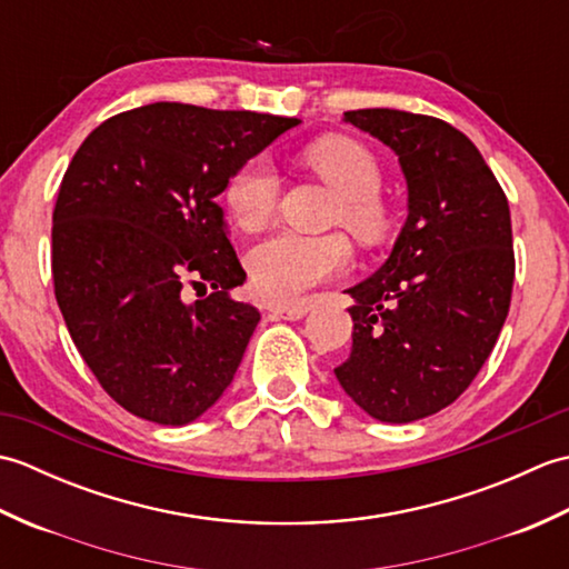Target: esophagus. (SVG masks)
Returning <instances> with one entry per match:
<instances>
[{
	"mask_svg": "<svg viewBox=\"0 0 569 569\" xmlns=\"http://www.w3.org/2000/svg\"><path fill=\"white\" fill-rule=\"evenodd\" d=\"M276 318H283V320H300L306 318L310 312V303L303 300V303H288V306H271L269 308Z\"/></svg>",
	"mask_w": 569,
	"mask_h": 569,
	"instance_id": "esophagus-1",
	"label": "esophagus"
}]
</instances>
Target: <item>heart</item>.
<instances>
[{"mask_svg": "<svg viewBox=\"0 0 569 569\" xmlns=\"http://www.w3.org/2000/svg\"><path fill=\"white\" fill-rule=\"evenodd\" d=\"M303 163L335 192L332 222L342 224L359 244L379 247L393 229L391 208L381 198L383 173L365 143L349 137H325L303 151ZM224 204L232 220L257 232L271 220L278 202V178L263 159H249L224 183ZM349 266L342 234L278 232L249 251L253 288L269 300L291 303L310 288L340 276Z\"/></svg>", "mask_w": 569, "mask_h": 569, "instance_id": "obj_1", "label": "heart"}]
</instances>
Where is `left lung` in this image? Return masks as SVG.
Listing matches in <instances>:
<instances>
[{
  "mask_svg": "<svg viewBox=\"0 0 569 569\" xmlns=\"http://www.w3.org/2000/svg\"><path fill=\"white\" fill-rule=\"evenodd\" d=\"M345 119L398 153L408 220L389 261L347 291L352 352L335 373L371 418L410 422L455 403L499 340L516 276L509 200L438 117L377 107Z\"/></svg>",
  "mask_w": 569,
  "mask_h": 569,
  "instance_id": "obj_1",
  "label": "left lung"
}]
</instances>
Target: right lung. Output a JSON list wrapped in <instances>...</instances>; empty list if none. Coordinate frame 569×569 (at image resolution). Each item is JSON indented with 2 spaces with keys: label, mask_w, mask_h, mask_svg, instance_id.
<instances>
[{
  "label": "right lung",
  "mask_w": 569,
  "mask_h": 569,
  "mask_svg": "<svg viewBox=\"0 0 569 569\" xmlns=\"http://www.w3.org/2000/svg\"><path fill=\"white\" fill-rule=\"evenodd\" d=\"M293 117L153 102L92 129L60 180L53 293L84 365L129 413L202 416L234 379L259 310L217 196ZM211 293H207V286ZM188 287L206 293L192 305Z\"/></svg>",
  "instance_id": "1"
}]
</instances>
